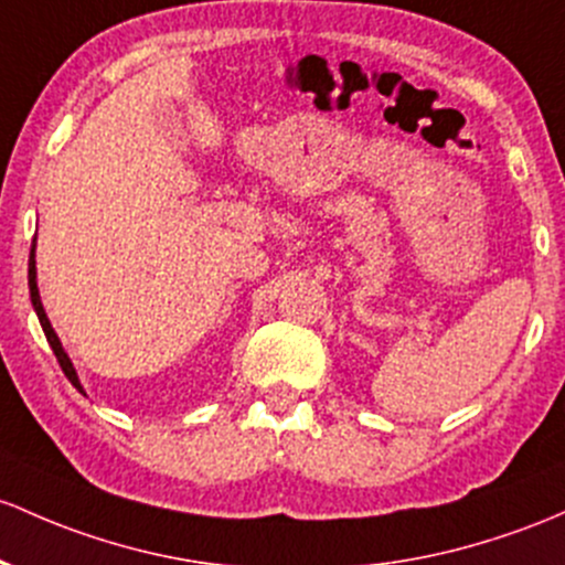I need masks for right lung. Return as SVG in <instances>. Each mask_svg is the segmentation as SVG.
<instances>
[{
  "mask_svg": "<svg viewBox=\"0 0 565 565\" xmlns=\"http://www.w3.org/2000/svg\"><path fill=\"white\" fill-rule=\"evenodd\" d=\"M29 292H31V306H34L36 319H40L42 332H45L47 343H51V349H53V353H55V359H58L61 370H64V375L70 377L72 386L77 388L79 394H85V388H83V383H79L77 370H74V364H72L70 353L64 351V345H61L58 334H55V330H53L51 319H47L45 308H42V300H40V287H36V238H34V244H31V254H29Z\"/></svg>",
  "mask_w": 565,
  "mask_h": 565,
  "instance_id": "1",
  "label": "right lung"
}]
</instances>
